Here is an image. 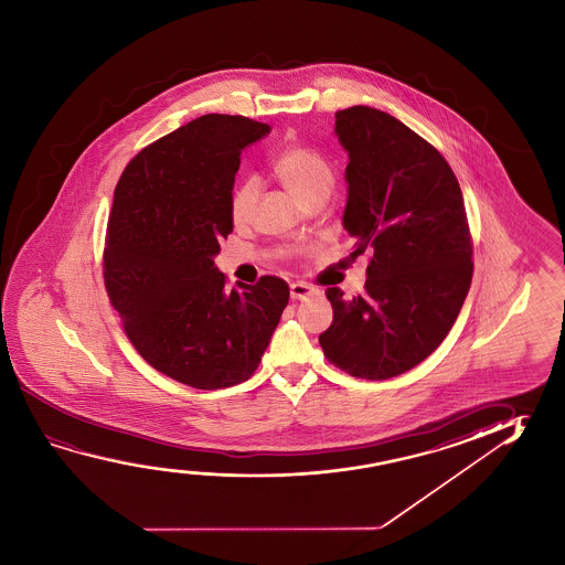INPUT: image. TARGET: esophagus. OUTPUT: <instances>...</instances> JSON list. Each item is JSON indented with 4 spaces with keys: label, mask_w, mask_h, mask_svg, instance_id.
<instances>
[{
    "label": "esophagus",
    "mask_w": 565,
    "mask_h": 565,
    "mask_svg": "<svg viewBox=\"0 0 565 565\" xmlns=\"http://www.w3.org/2000/svg\"><path fill=\"white\" fill-rule=\"evenodd\" d=\"M289 294L294 299H307V297L317 296L319 289L311 286V284H306V281H296V284L289 286Z\"/></svg>",
    "instance_id": "obj_1"
}]
</instances>
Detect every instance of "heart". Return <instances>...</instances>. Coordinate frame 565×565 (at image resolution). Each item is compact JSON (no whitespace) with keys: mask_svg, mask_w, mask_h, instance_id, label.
<instances>
[{"mask_svg":"<svg viewBox=\"0 0 565 565\" xmlns=\"http://www.w3.org/2000/svg\"><path fill=\"white\" fill-rule=\"evenodd\" d=\"M271 171L279 181L306 204L331 193L334 185L333 166L306 146H287L271 159ZM259 183L256 177H244L231 191L228 213L234 224L248 223L258 201Z\"/></svg>","mask_w":565,"mask_h":565,"instance_id":"b5f03b06","label":"heart"}]
</instances>
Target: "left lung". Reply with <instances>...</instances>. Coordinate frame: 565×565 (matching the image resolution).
Here are the masks:
<instances>
[{
    "mask_svg": "<svg viewBox=\"0 0 565 565\" xmlns=\"http://www.w3.org/2000/svg\"><path fill=\"white\" fill-rule=\"evenodd\" d=\"M349 151L342 224L359 256L371 250L362 296L327 287L333 323L319 334L327 361L366 380L417 366L451 331L472 279L461 186L437 149L386 111H337Z\"/></svg>",
    "mask_w": 565,
    "mask_h": 565,
    "instance_id": "left-lung-1",
    "label": "left lung"
}]
</instances>
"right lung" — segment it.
Listing matches in <instances>:
<instances>
[{
	"label": "right lung",
	"mask_w": 565,
	"mask_h": 565,
	"mask_svg": "<svg viewBox=\"0 0 565 565\" xmlns=\"http://www.w3.org/2000/svg\"><path fill=\"white\" fill-rule=\"evenodd\" d=\"M268 131L206 114L141 149L114 191L103 264L111 307L143 361L193 388L250 379L289 301L276 276L228 291L213 259L232 232L242 149Z\"/></svg>",
	"instance_id": "right-lung-1"
}]
</instances>
